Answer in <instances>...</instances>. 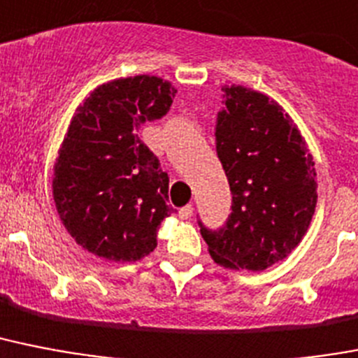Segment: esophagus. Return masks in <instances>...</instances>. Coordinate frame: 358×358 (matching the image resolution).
Masks as SVG:
<instances>
[{
	"instance_id": "esophagus-1",
	"label": "esophagus",
	"mask_w": 358,
	"mask_h": 358,
	"mask_svg": "<svg viewBox=\"0 0 358 358\" xmlns=\"http://www.w3.org/2000/svg\"><path fill=\"white\" fill-rule=\"evenodd\" d=\"M193 211H194V208H193V206H191V204L184 206V208H182V209H180V211H178L180 219H184V220L191 219V215H193Z\"/></svg>"
}]
</instances>
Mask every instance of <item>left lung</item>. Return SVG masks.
I'll return each instance as SVG.
<instances>
[{"label":"left lung","mask_w":358,"mask_h":358,"mask_svg":"<svg viewBox=\"0 0 358 358\" xmlns=\"http://www.w3.org/2000/svg\"><path fill=\"white\" fill-rule=\"evenodd\" d=\"M215 136L231 215L219 231H200L215 263L259 272L289 257L309 229L318 200L315 159L283 106L239 84L222 86Z\"/></svg>","instance_id":"obj_1"}]
</instances>
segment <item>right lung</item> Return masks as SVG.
Here are the masks:
<instances>
[{
	"instance_id": "add662e5",
	"label": "right lung",
	"mask_w": 358,
	"mask_h": 358,
	"mask_svg": "<svg viewBox=\"0 0 358 358\" xmlns=\"http://www.w3.org/2000/svg\"><path fill=\"white\" fill-rule=\"evenodd\" d=\"M176 88L154 75L101 84L75 110L53 167L64 228L101 259L132 263L156 248L169 217V176L139 141L147 121L169 112Z\"/></svg>"
}]
</instances>
